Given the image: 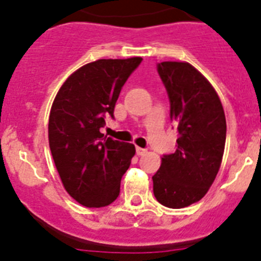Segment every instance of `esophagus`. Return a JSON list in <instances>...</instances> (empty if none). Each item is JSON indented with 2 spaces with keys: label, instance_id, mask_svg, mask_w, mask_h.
<instances>
[{
  "label": "esophagus",
  "instance_id": "esophagus-1",
  "mask_svg": "<svg viewBox=\"0 0 261 261\" xmlns=\"http://www.w3.org/2000/svg\"><path fill=\"white\" fill-rule=\"evenodd\" d=\"M146 149H144V147H140V146H136V153H137V155H145L146 154Z\"/></svg>",
  "mask_w": 261,
  "mask_h": 261
}]
</instances>
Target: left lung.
Returning <instances> with one entry per match:
<instances>
[{"mask_svg": "<svg viewBox=\"0 0 261 261\" xmlns=\"http://www.w3.org/2000/svg\"><path fill=\"white\" fill-rule=\"evenodd\" d=\"M170 100V117L176 124V150L165 154L153 176L158 202L186 208L208 192L216 179L226 141L222 103L208 80L188 62L156 65Z\"/></svg>", "mask_w": 261, "mask_h": 261, "instance_id": "obj_1", "label": "left lung"}]
</instances>
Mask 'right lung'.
I'll return each mask as SVG.
<instances>
[{
    "label": "right lung",
    "mask_w": 261,
    "mask_h": 261,
    "mask_svg": "<svg viewBox=\"0 0 261 261\" xmlns=\"http://www.w3.org/2000/svg\"><path fill=\"white\" fill-rule=\"evenodd\" d=\"M141 57L98 60L75 70L59 90L49 114L48 138L53 161L69 195L87 208L117 199L135 145L105 137L106 117L114 119L124 84Z\"/></svg>",
    "instance_id": "add662e5"
}]
</instances>
